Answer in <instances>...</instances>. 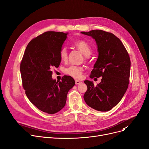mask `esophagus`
<instances>
[{
  "mask_svg": "<svg viewBox=\"0 0 149 149\" xmlns=\"http://www.w3.org/2000/svg\"><path fill=\"white\" fill-rule=\"evenodd\" d=\"M82 82L79 81V80H75V84H81Z\"/></svg>",
  "mask_w": 149,
  "mask_h": 149,
  "instance_id": "1",
  "label": "esophagus"
}]
</instances>
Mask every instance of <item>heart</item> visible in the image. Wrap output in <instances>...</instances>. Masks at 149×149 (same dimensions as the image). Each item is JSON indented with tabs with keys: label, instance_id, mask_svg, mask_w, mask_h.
<instances>
[{
	"label": "heart",
	"instance_id": "heart-1",
	"mask_svg": "<svg viewBox=\"0 0 149 149\" xmlns=\"http://www.w3.org/2000/svg\"><path fill=\"white\" fill-rule=\"evenodd\" d=\"M75 46L79 49L85 56H89L92 48L84 40H78L75 42ZM60 57L62 61H66L68 59V51L66 48H63L60 52ZM83 68L79 66H70L65 69V72L68 75L76 79H81L83 77Z\"/></svg>",
	"mask_w": 149,
	"mask_h": 149
}]
</instances>
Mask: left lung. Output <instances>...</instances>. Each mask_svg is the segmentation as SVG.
<instances>
[{
	"instance_id": "1",
	"label": "left lung",
	"mask_w": 149,
	"mask_h": 149,
	"mask_svg": "<svg viewBox=\"0 0 149 149\" xmlns=\"http://www.w3.org/2000/svg\"><path fill=\"white\" fill-rule=\"evenodd\" d=\"M81 33L92 37L97 46L98 58L89 77H102L97 86L92 81H84L88 86L84 100L95 110L109 111L118 104L128 88L129 56L121 41L111 33L96 29Z\"/></svg>"
}]
</instances>
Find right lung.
<instances>
[{
    "mask_svg": "<svg viewBox=\"0 0 149 149\" xmlns=\"http://www.w3.org/2000/svg\"><path fill=\"white\" fill-rule=\"evenodd\" d=\"M68 34L47 31L33 38L20 63L23 87L28 98L39 110L49 114L65 107L68 93L75 85L70 76H63L61 81L52 78V68L60 64V52Z\"/></svg>",
    "mask_w": 149,
    "mask_h": 149,
    "instance_id": "right-lung-1",
    "label": "right lung"
}]
</instances>
